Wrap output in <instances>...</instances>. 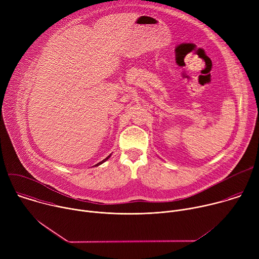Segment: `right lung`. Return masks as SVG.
<instances>
[{
	"label": "right lung",
	"mask_w": 259,
	"mask_h": 259,
	"mask_svg": "<svg viewBox=\"0 0 259 259\" xmlns=\"http://www.w3.org/2000/svg\"><path fill=\"white\" fill-rule=\"evenodd\" d=\"M110 156H112V154H110V155H109V156H108V157H106V158H105V159H104V160H102V161H101V162H99V163H97V164H96V165H94V166H98V165H100V164H102V163H103V162H105V161H106V160H107V159H108V158H109V157H110Z\"/></svg>",
	"instance_id": "1"
}]
</instances>
